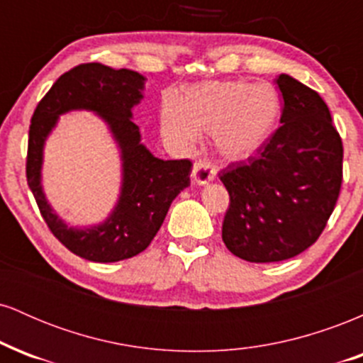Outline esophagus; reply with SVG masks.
I'll return each mask as SVG.
<instances>
[{
    "mask_svg": "<svg viewBox=\"0 0 363 363\" xmlns=\"http://www.w3.org/2000/svg\"><path fill=\"white\" fill-rule=\"evenodd\" d=\"M216 176L215 165H211L210 160H196L193 165V181L196 184L203 186L206 182L213 181Z\"/></svg>",
    "mask_w": 363,
    "mask_h": 363,
    "instance_id": "obj_1",
    "label": "esophagus"
}]
</instances>
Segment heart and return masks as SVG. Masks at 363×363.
Wrapping results in <instances>:
<instances>
[{
    "mask_svg": "<svg viewBox=\"0 0 363 363\" xmlns=\"http://www.w3.org/2000/svg\"><path fill=\"white\" fill-rule=\"evenodd\" d=\"M280 114V95L268 83L208 82L189 89L179 101H164L160 124L164 135L181 148L193 147L199 131H210L216 152L239 160L272 138Z\"/></svg>",
    "mask_w": 363,
    "mask_h": 363,
    "instance_id": "obj_1",
    "label": "heart"
}]
</instances>
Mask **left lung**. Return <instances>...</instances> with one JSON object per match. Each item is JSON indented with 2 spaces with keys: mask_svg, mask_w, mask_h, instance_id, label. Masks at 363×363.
Returning a JSON list of instances; mask_svg holds the SVG:
<instances>
[{
  "mask_svg": "<svg viewBox=\"0 0 363 363\" xmlns=\"http://www.w3.org/2000/svg\"><path fill=\"white\" fill-rule=\"evenodd\" d=\"M281 126L245 162L220 172L230 205L222 239L249 262L297 256L323 234L343 181V143L315 90L280 74Z\"/></svg>",
  "mask_w": 363,
  "mask_h": 363,
  "instance_id": "8db88e82",
  "label": "left lung"
}]
</instances>
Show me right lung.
<instances>
[{
	"label": "right lung",
	"mask_w": 363,
	"mask_h": 363,
	"mask_svg": "<svg viewBox=\"0 0 363 363\" xmlns=\"http://www.w3.org/2000/svg\"><path fill=\"white\" fill-rule=\"evenodd\" d=\"M145 78L126 68L101 62H83L62 73L37 104L28 129L27 182L49 230L60 242L83 259L116 262L148 247L164 223L170 203L189 186L191 160H160L140 143L131 109L140 102ZM72 108L101 113L123 152V193L113 215L99 228L78 231L62 224L45 201L40 187V165L45 136L57 116Z\"/></svg>",
	"instance_id": "right-lung-1"
}]
</instances>
